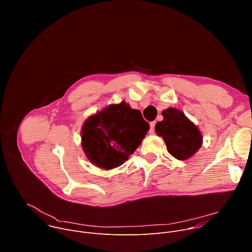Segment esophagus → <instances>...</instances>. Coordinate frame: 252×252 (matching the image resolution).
<instances>
[{
    "mask_svg": "<svg viewBox=\"0 0 252 252\" xmlns=\"http://www.w3.org/2000/svg\"><path fill=\"white\" fill-rule=\"evenodd\" d=\"M150 133H152V134H154L155 133V126H156V122H152L151 124H150Z\"/></svg>",
    "mask_w": 252,
    "mask_h": 252,
    "instance_id": "34e87169",
    "label": "esophagus"
}]
</instances>
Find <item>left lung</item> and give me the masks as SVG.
I'll return each instance as SVG.
<instances>
[{
	"instance_id": "1",
	"label": "left lung",
	"mask_w": 252,
	"mask_h": 252,
	"mask_svg": "<svg viewBox=\"0 0 252 252\" xmlns=\"http://www.w3.org/2000/svg\"><path fill=\"white\" fill-rule=\"evenodd\" d=\"M161 114L163 120L157 123L156 132L163 138L167 152L179 160L196 154L202 145V135L197 126L183 112L173 107Z\"/></svg>"
}]
</instances>
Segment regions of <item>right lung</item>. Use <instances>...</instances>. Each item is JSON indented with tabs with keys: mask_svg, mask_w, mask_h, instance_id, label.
<instances>
[{
	"mask_svg": "<svg viewBox=\"0 0 252 252\" xmlns=\"http://www.w3.org/2000/svg\"><path fill=\"white\" fill-rule=\"evenodd\" d=\"M150 129L141 113L126 101L90 117L82 128V147L89 160L102 169L122 165Z\"/></svg>",
	"mask_w": 252,
	"mask_h": 252,
	"instance_id": "1",
	"label": "right lung"
}]
</instances>
